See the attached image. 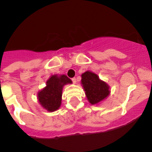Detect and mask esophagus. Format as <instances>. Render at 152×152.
Segmentation results:
<instances>
[{"label":"esophagus","mask_w":152,"mask_h":152,"mask_svg":"<svg viewBox=\"0 0 152 152\" xmlns=\"http://www.w3.org/2000/svg\"><path fill=\"white\" fill-rule=\"evenodd\" d=\"M72 81H73V83L75 84V83H76V78H73V79H72Z\"/></svg>","instance_id":"obj_1"}]
</instances>
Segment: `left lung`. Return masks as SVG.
<instances>
[{"mask_svg": "<svg viewBox=\"0 0 152 152\" xmlns=\"http://www.w3.org/2000/svg\"><path fill=\"white\" fill-rule=\"evenodd\" d=\"M82 85L86 97L91 104H97L106 99L110 94V86L100 80L95 73L86 71L82 74Z\"/></svg>", "mask_w": 152, "mask_h": 152, "instance_id": "left-lung-1", "label": "left lung"}]
</instances>
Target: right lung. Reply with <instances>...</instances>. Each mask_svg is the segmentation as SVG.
Wrapping results in <instances>:
<instances>
[{
  "label": "right lung",
  "mask_w": 152,
  "mask_h": 152,
  "mask_svg": "<svg viewBox=\"0 0 152 152\" xmlns=\"http://www.w3.org/2000/svg\"><path fill=\"white\" fill-rule=\"evenodd\" d=\"M71 84L72 81L65 75H53L46 82V86L38 92V100L41 106L49 112L58 110L61 104L64 86Z\"/></svg>",
  "instance_id": "right-lung-1"
}]
</instances>
